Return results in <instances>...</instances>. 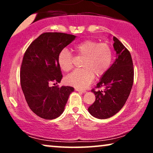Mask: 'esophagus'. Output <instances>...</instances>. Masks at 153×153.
Masks as SVG:
<instances>
[{"instance_id": "34e87169", "label": "esophagus", "mask_w": 153, "mask_h": 153, "mask_svg": "<svg viewBox=\"0 0 153 153\" xmlns=\"http://www.w3.org/2000/svg\"><path fill=\"white\" fill-rule=\"evenodd\" d=\"M75 91H78V92H79V93H85V91H82V90H81V89H79V88H75Z\"/></svg>"}]
</instances>
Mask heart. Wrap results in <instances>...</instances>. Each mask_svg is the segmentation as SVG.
<instances>
[{"label": "heart", "mask_w": 153, "mask_h": 153, "mask_svg": "<svg viewBox=\"0 0 153 153\" xmlns=\"http://www.w3.org/2000/svg\"><path fill=\"white\" fill-rule=\"evenodd\" d=\"M77 55L84 56L82 69L73 71L66 76V83L79 89H84L93 82L95 74L102 76L107 72L113 60V51L106 43H99L93 39H86L74 47ZM58 63L64 72L73 68V57L67 49L58 55Z\"/></svg>", "instance_id": "heart-1"}]
</instances>
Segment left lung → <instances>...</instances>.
Returning a JSON list of instances; mask_svg holds the SVG:
<instances>
[{
	"mask_svg": "<svg viewBox=\"0 0 153 153\" xmlns=\"http://www.w3.org/2000/svg\"><path fill=\"white\" fill-rule=\"evenodd\" d=\"M113 39L117 57L96 86V88L102 87L104 89L92 90L96 99L88 107L90 114L99 119L108 118L116 114L126 102L133 85L134 67L131 54L118 39L114 37Z\"/></svg>",
	"mask_w": 153,
	"mask_h": 153,
	"instance_id": "left-lung-1",
	"label": "left lung"
}]
</instances>
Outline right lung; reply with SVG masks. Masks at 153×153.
<instances>
[{
  "instance_id": "obj_1",
  "label": "right lung",
  "mask_w": 153,
  "mask_h": 153,
  "mask_svg": "<svg viewBox=\"0 0 153 153\" xmlns=\"http://www.w3.org/2000/svg\"><path fill=\"white\" fill-rule=\"evenodd\" d=\"M75 37L63 33H42L25 52L20 71L22 89L29 108L42 118L52 120L60 116L74 91L73 87L51 84L61 81L58 55Z\"/></svg>"
}]
</instances>
